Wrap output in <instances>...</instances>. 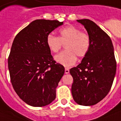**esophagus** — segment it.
<instances>
[{"mask_svg": "<svg viewBox=\"0 0 121 121\" xmlns=\"http://www.w3.org/2000/svg\"><path fill=\"white\" fill-rule=\"evenodd\" d=\"M65 73L66 74L69 73V69H67V68H65Z\"/></svg>", "mask_w": 121, "mask_h": 121, "instance_id": "esophagus-1", "label": "esophagus"}]
</instances>
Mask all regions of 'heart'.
I'll return each instance as SVG.
<instances>
[{
  "instance_id": "1",
  "label": "heart",
  "mask_w": 121,
  "mask_h": 121,
  "mask_svg": "<svg viewBox=\"0 0 121 121\" xmlns=\"http://www.w3.org/2000/svg\"><path fill=\"white\" fill-rule=\"evenodd\" d=\"M58 37L52 34L46 36V43L49 50L56 53L65 44V51L55 56V60L65 67H71L77 62V56L83 58L88 53L91 46V39L88 34L79 28L70 25L60 29Z\"/></svg>"
}]
</instances>
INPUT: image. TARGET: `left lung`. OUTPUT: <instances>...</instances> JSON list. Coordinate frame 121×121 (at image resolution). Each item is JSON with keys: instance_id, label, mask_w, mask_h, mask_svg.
Returning <instances> with one entry per match:
<instances>
[{"instance_id": "1", "label": "left lung", "mask_w": 121, "mask_h": 121, "mask_svg": "<svg viewBox=\"0 0 121 121\" xmlns=\"http://www.w3.org/2000/svg\"><path fill=\"white\" fill-rule=\"evenodd\" d=\"M90 35L91 46L80 64L71 68L73 98L82 106H92L104 98L111 89L117 69L114 47L105 31L90 19H79Z\"/></svg>"}]
</instances>
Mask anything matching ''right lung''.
<instances>
[{
    "mask_svg": "<svg viewBox=\"0 0 121 121\" xmlns=\"http://www.w3.org/2000/svg\"><path fill=\"white\" fill-rule=\"evenodd\" d=\"M57 20L37 19L15 36L8 58L12 86L26 104L42 107L56 98V89L65 68L51 55L46 39L63 25Z\"/></svg>",
    "mask_w": 121,
    "mask_h": 121,
    "instance_id": "right-lung-1",
    "label": "right lung"
}]
</instances>
